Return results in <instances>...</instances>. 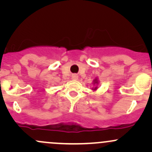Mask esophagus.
<instances>
[{"label": "esophagus", "instance_id": "esophagus-1", "mask_svg": "<svg viewBox=\"0 0 152 152\" xmlns=\"http://www.w3.org/2000/svg\"><path fill=\"white\" fill-rule=\"evenodd\" d=\"M72 78L73 79H77L78 76L76 75H74V76H72Z\"/></svg>", "mask_w": 152, "mask_h": 152}]
</instances>
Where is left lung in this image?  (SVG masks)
<instances>
[{
	"mask_svg": "<svg viewBox=\"0 0 152 152\" xmlns=\"http://www.w3.org/2000/svg\"><path fill=\"white\" fill-rule=\"evenodd\" d=\"M94 84H98V81H97V79L94 80ZM96 89H97V87H95V88H94V90H96Z\"/></svg>",
	"mask_w": 152,
	"mask_h": 152,
	"instance_id": "1",
	"label": "left lung"
}]
</instances>
